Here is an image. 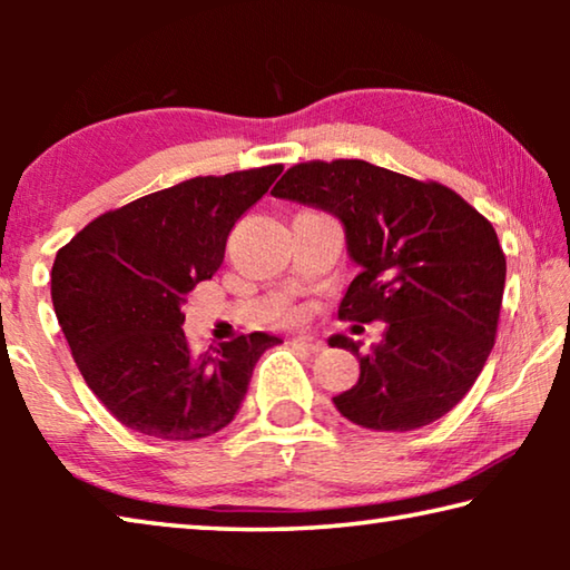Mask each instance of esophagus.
Returning a JSON list of instances; mask_svg holds the SVG:
<instances>
[{
  "label": "esophagus",
  "instance_id": "obj_1",
  "mask_svg": "<svg viewBox=\"0 0 570 570\" xmlns=\"http://www.w3.org/2000/svg\"><path fill=\"white\" fill-rule=\"evenodd\" d=\"M292 342H294L296 346H302V350L312 352V354H316V352H322V350H324V342L320 340V336H312V334H298V336H294Z\"/></svg>",
  "mask_w": 570,
  "mask_h": 570
}]
</instances>
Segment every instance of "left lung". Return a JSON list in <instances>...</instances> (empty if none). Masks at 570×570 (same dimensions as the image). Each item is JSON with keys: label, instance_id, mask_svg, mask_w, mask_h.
<instances>
[{"label": "left lung", "instance_id": "left-lung-1", "mask_svg": "<svg viewBox=\"0 0 570 570\" xmlns=\"http://www.w3.org/2000/svg\"><path fill=\"white\" fill-rule=\"evenodd\" d=\"M332 214L360 268L340 320L384 322L372 352L332 334L360 380L332 400L366 430L410 432L465 397L495 342L505 256L495 228L455 190L366 160L298 163L272 190Z\"/></svg>", "mask_w": 570, "mask_h": 570}]
</instances>
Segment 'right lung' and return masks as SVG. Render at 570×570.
Segmentation results:
<instances>
[{"label": "right lung", "instance_id": "obj_1", "mask_svg": "<svg viewBox=\"0 0 570 570\" xmlns=\"http://www.w3.org/2000/svg\"><path fill=\"white\" fill-rule=\"evenodd\" d=\"M282 166L190 178L85 226L57 250L52 304L77 370L112 417L140 435L198 440L234 422L250 374L282 340L240 334L193 354L183 306L214 276L236 220Z\"/></svg>", "mask_w": 570, "mask_h": 570}]
</instances>
